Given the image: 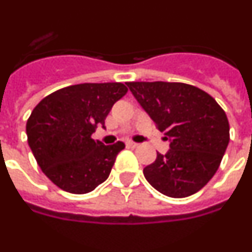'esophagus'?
Returning a JSON list of instances; mask_svg holds the SVG:
<instances>
[{
  "label": "esophagus",
  "instance_id": "1",
  "mask_svg": "<svg viewBox=\"0 0 252 252\" xmlns=\"http://www.w3.org/2000/svg\"><path fill=\"white\" fill-rule=\"evenodd\" d=\"M126 147H128V149H137V147H138V143H136V142H132V141H128V142L126 143Z\"/></svg>",
  "mask_w": 252,
  "mask_h": 252
}]
</instances>
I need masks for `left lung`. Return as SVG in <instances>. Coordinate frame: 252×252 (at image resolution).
<instances>
[{
  "label": "left lung",
  "instance_id": "left-lung-1",
  "mask_svg": "<svg viewBox=\"0 0 252 252\" xmlns=\"http://www.w3.org/2000/svg\"><path fill=\"white\" fill-rule=\"evenodd\" d=\"M126 86L170 142L165 155L158 152L155 161L143 169L145 178L169 197L200 191L217 173L229 143L224 110L191 84L128 82Z\"/></svg>",
  "mask_w": 252,
  "mask_h": 252
}]
</instances>
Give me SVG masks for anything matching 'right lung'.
Segmentation results:
<instances>
[{
  "label": "right lung",
  "instance_id": "add662e5",
  "mask_svg": "<svg viewBox=\"0 0 252 252\" xmlns=\"http://www.w3.org/2000/svg\"><path fill=\"white\" fill-rule=\"evenodd\" d=\"M123 83L69 86L44 97L27 122V136L38 165L59 188L88 193L109 178L126 145L92 139L97 126L126 94Z\"/></svg>",
  "mask_w": 252,
  "mask_h": 252
}]
</instances>
